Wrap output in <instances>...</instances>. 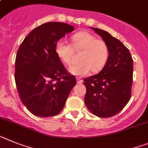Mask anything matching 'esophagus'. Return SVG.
<instances>
[{
	"label": "esophagus",
	"mask_w": 148,
	"mask_h": 148,
	"mask_svg": "<svg viewBox=\"0 0 148 148\" xmlns=\"http://www.w3.org/2000/svg\"><path fill=\"white\" fill-rule=\"evenodd\" d=\"M77 83L78 84H82L83 83V80L82 79H81L80 78H77Z\"/></svg>",
	"instance_id": "esophagus-1"
}]
</instances>
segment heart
<instances>
[{
    "instance_id": "obj_1",
    "label": "heart",
    "mask_w": 148,
    "mask_h": 148,
    "mask_svg": "<svg viewBox=\"0 0 148 148\" xmlns=\"http://www.w3.org/2000/svg\"><path fill=\"white\" fill-rule=\"evenodd\" d=\"M72 45L59 40L55 45V53L64 64L71 63L73 51H80L78 63L72 64L69 72L73 75L84 76L90 70L100 71L106 64L109 58V48L105 41L98 40L87 31H79L71 36Z\"/></svg>"
}]
</instances>
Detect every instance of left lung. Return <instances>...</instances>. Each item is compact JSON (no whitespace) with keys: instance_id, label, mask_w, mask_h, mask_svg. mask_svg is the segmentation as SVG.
I'll return each instance as SVG.
<instances>
[{"instance_id":"obj_1","label":"left lung","mask_w":148,"mask_h":148,"mask_svg":"<svg viewBox=\"0 0 148 148\" xmlns=\"http://www.w3.org/2000/svg\"><path fill=\"white\" fill-rule=\"evenodd\" d=\"M109 48V58L97 75L84 78V103L90 112L100 117L119 113L131 97L133 60L120 40L107 31L91 27Z\"/></svg>"}]
</instances>
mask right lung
I'll list each match as a JSON object with an SVG mask.
<instances>
[{"label":"right lung","instance_id":"obj_1","mask_svg":"<svg viewBox=\"0 0 148 148\" xmlns=\"http://www.w3.org/2000/svg\"><path fill=\"white\" fill-rule=\"evenodd\" d=\"M74 31L63 22H47L34 28L18 48L15 63V81L21 102L33 114L55 116L64 108L76 84L55 53L60 39Z\"/></svg>","mask_w":148,"mask_h":148}]
</instances>
